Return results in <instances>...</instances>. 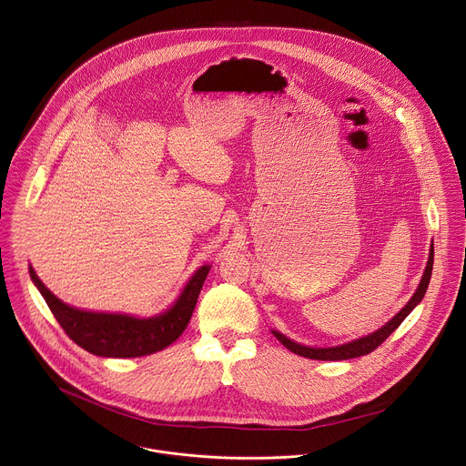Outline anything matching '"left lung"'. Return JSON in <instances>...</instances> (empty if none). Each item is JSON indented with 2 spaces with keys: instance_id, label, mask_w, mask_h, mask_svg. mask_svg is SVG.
I'll return each instance as SVG.
<instances>
[{
  "instance_id": "1",
  "label": "left lung",
  "mask_w": 466,
  "mask_h": 466,
  "mask_svg": "<svg viewBox=\"0 0 466 466\" xmlns=\"http://www.w3.org/2000/svg\"><path fill=\"white\" fill-rule=\"evenodd\" d=\"M432 264H434V245L431 243V248H429V260H427V266H425V271L421 275V280L414 291L411 300L399 310L386 325H382L379 330L368 334V336H362L358 338L354 341H349L345 345H338V347H306V345H300V343H295L291 341L289 338H286L284 334H280L279 330H271L273 336L288 349L291 350L293 354H299L302 358H308V360H318V361H341V360H352V358H360V356H366L370 352H373L382 341H386V338L406 319V316L411 312V310L421 302L427 288H429V280H431V273H432Z\"/></svg>"
}]
</instances>
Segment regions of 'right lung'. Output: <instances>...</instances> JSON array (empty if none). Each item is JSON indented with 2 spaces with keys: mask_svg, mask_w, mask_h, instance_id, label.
<instances>
[{
  "mask_svg": "<svg viewBox=\"0 0 466 466\" xmlns=\"http://www.w3.org/2000/svg\"><path fill=\"white\" fill-rule=\"evenodd\" d=\"M208 269V264L198 268L175 304L152 318L71 308L53 295L32 266L30 277L64 332L78 347L100 358H141L169 347L186 330Z\"/></svg>",
  "mask_w": 466,
  "mask_h": 466,
  "instance_id": "add662e5",
  "label": "right lung"
}]
</instances>
